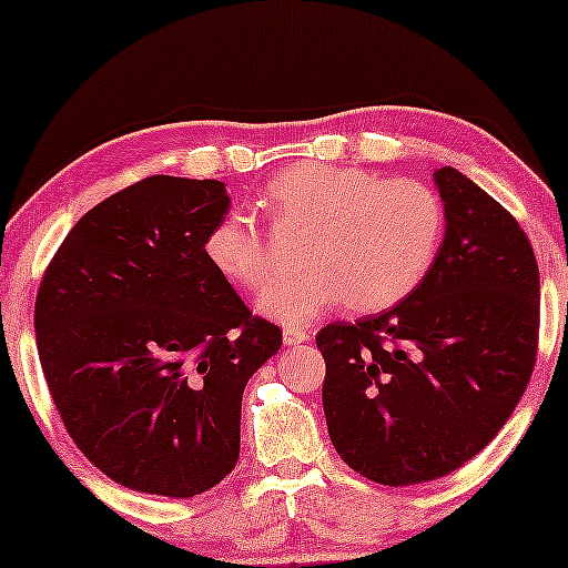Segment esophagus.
<instances>
[{
    "label": "esophagus",
    "instance_id": "1",
    "mask_svg": "<svg viewBox=\"0 0 568 568\" xmlns=\"http://www.w3.org/2000/svg\"><path fill=\"white\" fill-rule=\"evenodd\" d=\"M311 339V332L308 329H301V326H285L283 332V342L287 347H295V345H303V342Z\"/></svg>",
    "mask_w": 568,
    "mask_h": 568
}]
</instances>
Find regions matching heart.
Here are the masks:
<instances>
[{"instance_id": "1", "label": "heart", "mask_w": 568, "mask_h": 568, "mask_svg": "<svg viewBox=\"0 0 568 568\" xmlns=\"http://www.w3.org/2000/svg\"><path fill=\"white\" fill-rule=\"evenodd\" d=\"M277 229L308 231L306 270L277 277L260 295L262 314L308 324L349 303L381 311L404 301L435 265L445 207L417 180H383L361 166L301 162L275 174L262 195ZM205 257L226 281L257 291L273 273V244L250 213L219 219L205 236Z\"/></svg>"}]
</instances>
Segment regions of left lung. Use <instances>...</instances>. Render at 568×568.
<instances>
[{
	"label": "left lung",
	"instance_id": "obj_1",
	"mask_svg": "<svg viewBox=\"0 0 568 568\" xmlns=\"http://www.w3.org/2000/svg\"><path fill=\"white\" fill-rule=\"evenodd\" d=\"M435 185L447 226L425 281L383 314L316 334L334 450L386 486L435 481L481 453L538 355L540 275L520 223L453 166Z\"/></svg>",
	"mask_w": 568,
	"mask_h": 568
}]
</instances>
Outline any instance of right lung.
Returning a JSON list of instances; mask_svg holds the SVG:
<instances>
[{
    "label": "right lung",
    "mask_w": 568,
    "mask_h": 568,
    "mask_svg": "<svg viewBox=\"0 0 568 568\" xmlns=\"http://www.w3.org/2000/svg\"><path fill=\"white\" fill-rule=\"evenodd\" d=\"M219 180L154 174L74 223L38 287L36 342L63 427L115 484L187 499L239 460L246 381L283 345L205 257Z\"/></svg>",
    "instance_id": "obj_1"
}]
</instances>
